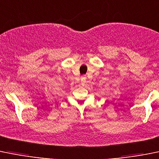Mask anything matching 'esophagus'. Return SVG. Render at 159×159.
<instances>
[{"label":"esophagus","mask_w":159,"mask_h":159,"mask_svg":"<svg viewBox=\"0 0 159 159\" xmlns=\"http://www.w3.org/2000/svg\"><path fill=\"white\" fill-rule=\"evenodd\" d=\"M85 83H86V77H85V76H82V78H81V83L83 85H84Z\"/></svg>","instance_id":"34e87169"}]
</instances>
